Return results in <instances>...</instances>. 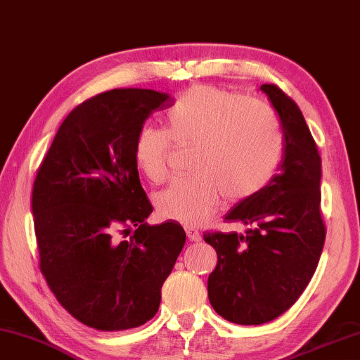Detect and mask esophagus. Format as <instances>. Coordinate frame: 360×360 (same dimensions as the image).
<instances>
[{
    "mask_svg": "<svg viewBox=\"0 0 360 360\" xmlns=\"http://www.w3.org/2000/svg\"><path fill=\"white\" fill-rule=\"evenodd\" d=\"M186 234H187L190 242H200V240H201V234H200V232L196 231V229H193V228L187 226V228H186Z\"/></svg>",
    "mask_w": 360,
    "mask_h": 360,
    "instance_id": "1",
    "label": "esophagus"
}]
</instances>
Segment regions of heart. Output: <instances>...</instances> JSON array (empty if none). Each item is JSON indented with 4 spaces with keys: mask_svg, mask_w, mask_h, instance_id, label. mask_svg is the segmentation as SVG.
<instances>
[{
    "mask_svg": "<svg viewBox=\"0 0 360 360\" xmlns=\"http://www.w3.org/2000/svg\"><path fill=\"white\" fill-rule=\"evenodd\" d=\"M168 131L140 128L134 143L139 170L151 182L167 176V159L176 143H192L190 170L154 196L162 218L202 224L223 198L231 202L259 193L274 176L283 156V137L265 104L214 86L186 90L167 112Z\"/></svg>",
    "mask_w": 360,
    "mask_h": 360,
    "instance_id": "obj_1",
    "label": "heart"
}]
</instances>
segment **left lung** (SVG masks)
<instances>
[{
	"mask_svg": "<svg viewBox=\"0 0 360 360\" xmlns=\"http://www.w3.org/2000/svg\"><path fill=\"white\" fill-rule=\"evenodd\" d=\"M284 136L278 173L259 193L224 215L245 232H206L218 262L207 293L215 312L237 325H262L290 309L319 265L326 229L320 212L321 159L293 100L273 84L260 86Z\"/></svg>",
	"mask_w": 360,
	"mask_h": 360,
	"instance_id": "8db88e82",
	"label": "left lung"
}]
</instances>
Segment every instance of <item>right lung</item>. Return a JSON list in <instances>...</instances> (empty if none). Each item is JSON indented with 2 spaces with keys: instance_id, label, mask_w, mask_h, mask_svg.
<instances>
[{
  "instance_id": "right-lung-1",
  "label": "right lung",
  "mask_w": 360,
  "mask_h": 360,
  "mask_svg": "<svg viewBox=\"0 0 360 360\" xmlns=\"http://www.w3.org/2000/svg\"><path fill=\"white\" fill-rule=\"evenodd\" d=\"M170 103L151 89L94 96L63 120L35 176L40 270L60 304L90 328L124 330L151 320L184 248L179 223L145 221L153 206L134 159L145 120Z\"/></svg>"
}]
</instances>
